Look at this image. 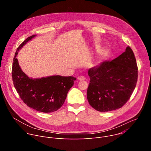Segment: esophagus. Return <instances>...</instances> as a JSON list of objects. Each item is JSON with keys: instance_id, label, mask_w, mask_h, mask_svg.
<instances>
[{"instance_id": "esophagus-1", "label": "esophagus", "mask_w": 151, "mask_h": 151, "mask_svg": "<svg viewBox=\"0 0 151 151\" xmlns=\"http://www.w3.org/2000/svg\"><path fill=\"white\" fill-rule=\"evenodd\" d=\"M85 79V78L83 76H79L78 77V80H79V81H84Z\"/></svg>"}]
</instances>
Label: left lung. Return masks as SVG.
<instances>
[{
  "mask_svg": "<svg viewBox=\"0 0 151 151\" xmlns=\"http://www.w3.org/2000/svg\"><path fill=\"white\" fill-rule=\"evenodd\" d=\"M137 70L134 54L130 47L114 60L90 69L87 90L89 104L99 112L121 108L136 87Z\"/></svg>",
  "mask_w": 151,
  "mask_h": 151,
  "instance_id": "1",
  "label": "left lung"
}]
</instances>
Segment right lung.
<instances>
[{"mask_svg":"<svg viewBox=\"0 0 151 151\" xmlns=\"http://www.w3.org/2000/svg\"><path fill=\"white\" fill-rule=\"evenodd\" d=\"M36 36L34 35L29 37L17 49L12 68V81L21 100L27 106L41 112H53L64 104L76 78L53 75L33 79L21 70L17 58L18 52Z\"/></svg>","mask_w":151,"mask_h":151,"instance_id":"right-lung-1","label":"right lung"}]
</instances>
